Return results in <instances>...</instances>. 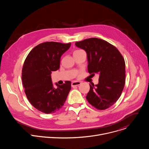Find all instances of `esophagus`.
<instances>
[{"instance_id":"34e87169","label":"esophagus","mask_w":149,"mask_h":149,"mask_svg":"<svg viewBox=\"0 0 149 149\" xmlns=\"http://www.w3.org/2000/svg\"><path fill=\"white\" fill-rule=\"evenodd\" d=\"M81 84V82L80 81H73L71 84V86L72 87L78 86H79Z\"/></svg>"}]
</instances>
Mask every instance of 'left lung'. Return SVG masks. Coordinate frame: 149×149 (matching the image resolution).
<instances>
[{
	"label": "left lung",
	"instance_id": "8db88e82",
	"mask_svg": "<svg viewBox=\"0 0 149 149\" xmlns=\"http://www.w3.org/2000/svg\"><path fill=\"white\" fill-rule=\"evenodd\" d=\"M75 45L87 52L88 72L100 74L98 84H90L87 101L98 110L109 108L120 98L125 85V61L122 55L114 45L96 38L76 42Z\"/></svg>",
	"mask_w": 149,
	"mask_h": 149
}]
</instances>
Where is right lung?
Returning a JSON list of instances; mask_svg holds the SVG:
<instances>
[{"label": "right lung", "mask_w": 149, "mask_h": 149, "mask_svg": "<svg viewBox=\"0 0 149 149\" xmlns=\"http://www.w3.org/2000/svg\"><path fill=\"white\" fill-rule=\"evenodd\" d=\"M70 47L71 43L44 42L33 48L25 60L22 71L25 93L31 104L42 113L59 110L71 90L70 81L61 86L56 83L54 88L51 75L59 70L61 57Z\"/></svg>", "instance_id": "right-lung-1"}]
</instances>
